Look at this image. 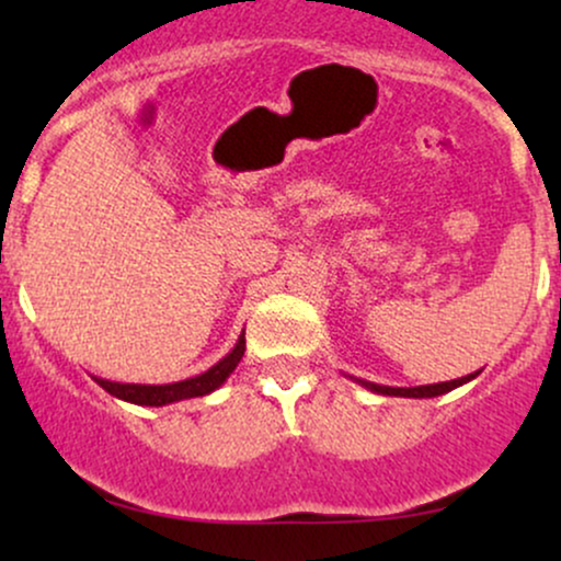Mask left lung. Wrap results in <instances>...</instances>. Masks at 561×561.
<instances>
[{
    "mask_svg": "<svg viewBox=\"0 0 561 561\" xmlns=\"http://www.w3.org/2000/svg\"><path fill=\"white\" fill-rule=\"evenodd\" d=\"M480 371H474V375H467V377H459V379H450V382H437V385H420V388H390V385H377V382H369V379H358V377H351L356 379L358 385L366 390L377 392V396H396V398H435V396H443V392H450L454 388H461V385L472 382L474 377H478Z\"/></svg>",
    "mask_w": 561,
    "mask_h": 561,
    "instance_id": "8db88e82",
    "label": "left lung"
}]
</instances>
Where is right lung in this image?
<instances>
[{
  "instance_id": "obj_1",
  "label": "right lung",
  "mask_w": 561,
  "mask_h": 561,
  "mask_svg": "<svg viewBox=\"0 0 561 561\" xmlns=\"http://www.w3.org/2000/svg\"><path fill=\"white\" fill-rule=\"evenodd\" d=\"M244 356V332L237 340V345L231 347L227 356L221 362L210 366L208 371L203 375L182 379V382H171V385H134V382H111V379L94 377V382L100 385L102 390H107L111 396L121 398V401L137 403V405H169L176 401H186V398H199L208 396L221 388L227 382L231 371L237 369V364L242 362Z\"/></svg>"
}]
</instances>
